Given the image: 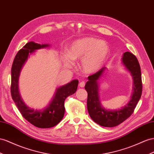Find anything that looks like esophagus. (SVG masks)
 <instances>
[{"label":"esophagus","mask_w":154,"mask_h":154,"mask_svg":"<svg viewBox=\"0 0 154 154\" xmlns=\"http://www.w3.org/2000/svg\"><path fill=\"white\" fill-rule=\"evenodd\" d=\"M85 81H81L80 83H79V86L80 87H81V88H83L84 86H85Z\"/></svg>","instance_id":"1"}]
</instances>
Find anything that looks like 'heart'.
Masks as SVG:
<instances>
[{
  "label": "heart",
  "instance_id": "heart-1",
  "mask_svg": "<svg viewBox=\"0 0 154 154\" xmlns=\"http://www.w3.org/2000/svg\"><path fill=\"white\" fill-rule=\"evenodd\" d=\"M109 53V48L104 41L92 37L75 39L69 45L63 56L66 66H72V60L81 59V68L85 73H94L99 71L105 64Z\"/></svg>",
  "mask_w": 154,
  "mask_h": 154
}]
</instances>
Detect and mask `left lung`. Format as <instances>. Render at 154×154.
<instances>
[{
	"label": "left lung",
	"instance_id": "8db88e82",
	"mask_svg": "<svg viewBox=\"0 0 154 154\" xmlns=\"http://www.w3.org/2000/svg\"><path fill=\"white\" fill-rule=\"evenodd\" d=\"M122 64L131 75L133 81V92L130 100L120 109L111 110L103 107L100 100L99 82L104 75L106 67L88 77L85 88L88 92L87 109L90 118L96 124L103 127L112 128L120 124L133 112L142 95L141 71L139 63L135 55L125 52L122 58Z\"/></svg>",
	"mask_w": 154,
	"mask_h": 154
}]
</instances>
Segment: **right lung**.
Listing matches in <instances>:
<instances>
[{
    "mask_svg": "<svg viewBox=\"0 0 154 154\" xmlns=\"http://www.w3.org/2000/svg\"><path fill=\"white\" fill-rule=\"evenodd\" d=\"M48 43L39 44L30 42L19 50L15 56L11 67V94L15 105L24 118L39 128H50L60 122L64 117V101L67 97L76 92L79 81L72 80L66 85L58 86L52 100L42 109H34L27 106L23 101L19 90V79L21 72L31 54L37 50L49 48Z\"/></svg>",
    "mask_w": 154,
    "mask_h": 154,
    "instance_id": "right-lung-1",
    "label": "right lung"
}]
</instances>
